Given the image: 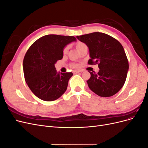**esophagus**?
<instances>
[{"label":"esophagus","mask_w":148,"mask_h":148,"mask_svg":"<svg viewBox=\"0 0 148 148\" xmlns=\"http://www.w3.org/2000/svg\"><path fill=\"white\" fill-rule=\"evenodd\" d=\"M82 71H80V70H73V73H74V74H77V73H79V72H81Z\"/></svg>","instance_id":"34e87169"}]
</instances>
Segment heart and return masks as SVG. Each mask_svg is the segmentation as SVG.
Listing matches in <instances>:
<instances>
[{"label": "heart", "mask_w": 148, "mask_h": 148, "mask_svg": "<svg viewBox=\"0 0 148 148\" xmlns=\"http://www.w3.org/2000/svg\"><path fill=\"white\" fill-rule=\"evenodd\" d=\"M84 45H85V44L83 42H78L77 44H76V47H77V49L79 51V49H81V47ZM67 51H68V47H66L64 49V53H66ZM71 66H72L73 68H78V67H79V65L77 64H73L72 65H71Z\"/></svg>", "instance_id": "obj_1"}]
</instances>
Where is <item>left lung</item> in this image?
<instances>
[{
    "mask_svg": "<svg viewBox=\"0 0 148 148\" xmlns=\"http://www.w3.org/2000/svg\"><path fill=\"white\" fill-rule=\"evenodd\" d=\"M77 38L89 49L88 64H98L99 69L97 73L89 71L91 77L87 83L89 89L101 97L115 95L123 86L129 67L122 44L110 36L99 32Z\"/></svg>",
    "mask_w": 148,
    "mask_h": 148,
    "instance_id": "1",
    "label": "left lung"
}]
</instances>
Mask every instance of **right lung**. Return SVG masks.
<instances>
[{"mask_svg":"<svg viewBox=\"0 0 148 148\" xmlns=\"http://www.w3.org/2000/svg\"><path fill=\"white\" fill-rule=\"evenodd\" d=\"M77 41L74 36H44L30 46L23 63L26 84L35 96L45 101H55L66 91L73 73L57 72L55 64L64 56V49Z\"/></svg>","mask_w":148,"mask_h":148,"instance_id":"1","label":"right lung"}]
</instances>
